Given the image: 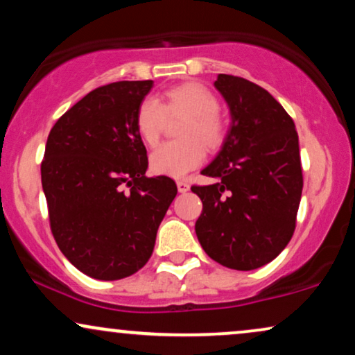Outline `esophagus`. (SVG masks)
I'll use <instances>...</instances> for the list:
<instances>
[{
    "label": "esophagus",
    "mask_w": 355,
    "mask_h": 355,
    "mask_svg": "<svg viewBox=\"0 0 355 355\" xmlns=\"http://www.w3.org/2000/svg\"><path fill=\"white\" fill-rule=\"evenodd\" d=\"M177 189H178V191H180V193H187V191L190 190L189 182H185V180H178V182H177Z\"/></svg>",
    "instance_id": "esophagus-1"
}]
</instances>
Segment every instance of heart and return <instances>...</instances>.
Wrapping results in <instances>:
<instances>
[{
	"label": "heart",
	"instance_id": "heart-1",
	"mask_svg": "<svg viewBox=\"0 0 355 355\" xmlns=\"http://www.w3.org/2000/svg\"><path fill=\"white\" fill-rule=\"evenodd\" d=\"M218 110L220 102L215 94L198 83H185L168 89L164 104L152 96L140 101L135 112V129L147 145L159 142L166 115H185L180 127L183 140L162 144L152 152V172L180 178L202 164L203 144L208 148H218L226 135Z\"/></svg>",
	"mask_w": 355,
	"mask_h": 355
}]
</instances>
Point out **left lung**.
<instances>
[{
  "label": "left lung",
  "instance_id": "8db88e82",
  "mask_svg": "<svg viewBox=\"0 0 355 355\" xmlns=\"http://www.w3.org/2000/svg\"><path fill=\"white\" fill-rule=\"evenodd\" d=\"M232 125L202 170L216 183L191 187L203 211L195 232L205 253L238 271L261 268L291 240L302 193L300 139L293 119L266 89L218 74Z\"/></svg>",
  "mask_w": 355,
  "mask_h": 355
}]
</instances>
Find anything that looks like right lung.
I'll return each mask as SVG.
<instances>
[{
	"mask_svg": "<svg viewBox=\"0 0 355 355\" xmlns=\"http://www.w3.org/2000/svg\"><path fill=\"white\" fill-rule=\"evenodd\" d=\"M153 80L94 89L54 123L41 182L59 250L84 275L115 281L148 261L177 185L145 177L135 112Z\"/></svg>",
	"mask_w": 355,
	"mask_h": 355,
	"instance_id": "right-lung-1",
	"label": "right lung"
}]
</instances>
